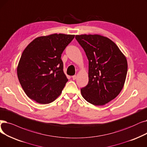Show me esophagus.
Masks as SVG:
<instances>
[{
    "label": "esophagus",
    "mask_w": 147,
    "mask_h": 147,
    "mask_svg": "<svg viewBox=\"0 0 147 147\" xmlns=\"http://www.w3.org/2000/svg\"><path fill=\"white\" fill-rule=\"evenodd\" d=\"M72 78H73V79L74 80H76V78H77V76H76V75L73 76H72Z\"/></svg>",
    "instance_id": "34e87169"
}]
</instances>
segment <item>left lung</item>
<instances>
[{
    "instance_id": "8db88e82",
    "label": "left lung",
    "mask_w": 147,
    "mask_h": 147,
    "mask_svg": "<svg viewBox=\"0 0 147 147\" xmlns=\"http://www.w3.org/2000/svg\"><path fill=\"white\" fill-rule=\"evenodd\" d=\"M89 61L88 85L80 91L82 97L95 106L113 100L124 86L127 61L116 44L100 35H76Z\"/></svg>"
}]
</instances>
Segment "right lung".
<instances>
[{
  "mask_svg": "<svg viewBox=\"0 0 147 147\" xmlns=\"http://www.w3.org/2000/svg\"><path fill=\"white\" fill-rule=\"evenodd\" d=\"M74 36L54 34L40 36L24 50L17 72L29 98L38 103L49 104L61 94L68 82L61 55Z\"/></svg>",
  "mask_w": 147,
  "mask_h": 147,
  "instance_id": "add662e5",
  "label": "right lung"
}]
</instances>
